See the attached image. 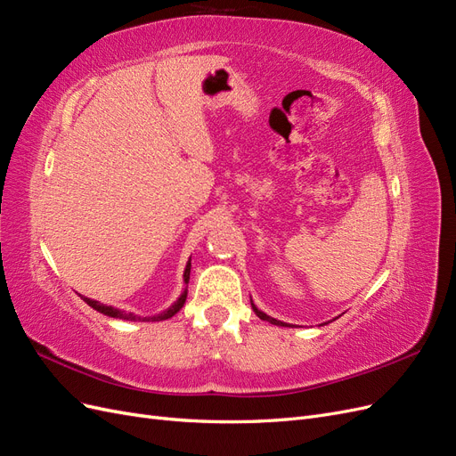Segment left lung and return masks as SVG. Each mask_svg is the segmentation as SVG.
<instances>
[{
    "label": "left lung",
    "mask_w": 456,
    "mask_h": 456,
    "mask_svg": "<svg viewBox=\"0 0 456 456\" xmlns=\"http://www.w3.org/2000/svg\"><path fill=\"white\" fill-rule=\"evenodd\" d=\"M251 306H253V310H255V314L260 317V320H265V322H270V323H273V325H281V327H285L287 323H283V322H278V320H273V317H270V315H266L265 312H260V310H256V306L253 305L251 302Z\"/></svg>",
    "instance_id": "left-lung-1"
}]
</instances>
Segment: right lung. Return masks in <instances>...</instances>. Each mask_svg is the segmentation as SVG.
Masks as SVG:
<instances>
[{
    "label": "right lung",
    "mask_w": 456,
    "mask_h": 456,
    "mask_svg": "<svg viewBox=\"0 0 456 456\" xmlns=\"http://www.w3.org/2000/svg\"><path fill=\"white\" fill-rule=\"evenodd\" d=\"M188 280H190V262H188V265H186V270H184V281L188 283ZM186 295H188V291H184V293L181 295V298H178L169 310H165V312H161V314H158V315H154V317H142V322H163V320H169V317H173L178 310H181V308L184 306ZM84 300L87 302V305H89L91 308H94L96 312H101V314H104V315H110V317H119V320H129V322H139V320H141V317H139V315H134V314L121 312V310L112 308V306H104V305H101L99 300L86 298V297H84Z\"/></svg>",
    "instance_id": "add662e5"
}]
</instances>
